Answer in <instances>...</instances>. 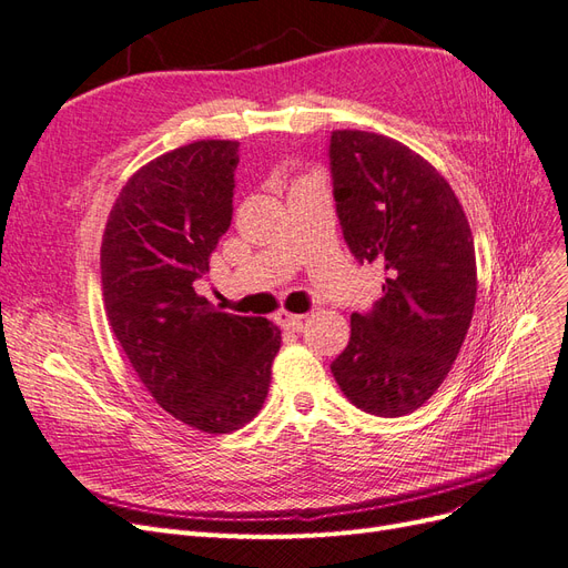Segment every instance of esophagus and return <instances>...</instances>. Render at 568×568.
Returning a JSON list of instances; mask_svg holds the SVG:
<instances>
[{
	"mask_svg": "<svg viewBox=\"0 0 568 568\" xmlns=\"http://www.w3.org/2000/svg\"><path fill=\"white\" fill-rule=\"evenodd\" d=\"M305 315H296V313H288V311H280L274 315V322H277L282 329H301Z\"/></svg>",
	"mask_w": 568,
	"mask_h": 568,
	"instance_id": "1",
	"label": "esophagus"
}]
</instances>
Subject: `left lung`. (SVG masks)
I'll list each match as a JSON object with an SVG mask.
<instances>
[{"instance_id":"left-lung-1","label":"left lung","mask_w":568,"mask_h":568,"mask_svg":"<svg viewBox=\"0 0 568 568\" xmlns=\"http://www.w3.org/2000/svg\"><path fill=\"white\" fill-rule=\"evenodd\" d=\"M329 170L351 253L386 274L384 296L351 315V341L332 374L355 407L403 417L436 393L467 336L474 236L450 184L390 136L332 132Z\"/></svg>"}]
</instances>
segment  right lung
<instances>
[{"label":"right lung","mask_w":568,"mask_h":568,"mask_svg":"<svg viewBox=\"0 0 568 568\" xmlns=\"http://www.w3.org/2000/svg\"><path fill=\"white\" fill-rule=\"evenodd\" d=\"M239 142L203 140L151 161L115 199L101 244L111 329L165 412L230 434L261 412L282 332L196 294L232 225Z\"/></svg>","instance_id":"obj_1"}]
</instances>
